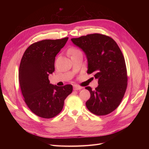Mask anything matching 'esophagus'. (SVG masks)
Masks as SVG:
<instances>
[{"label": "esophagus", "instance_id": "1", "mask_svg": "<svg viewBox=\"0 0 149 149\" xmlns=\"http://www.w3.org/2000/svg\"><path fill=\"white\" fill-rule=\"evenodd\" d=\"M83 88L81 86H79L78 85H76L74 84L73 85V89L75 90V91H77V90H79V89H81Z\"/></svg>", "mask_w": 149, "mask_h": 149}]
</instances>
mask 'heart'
Returning <instances> with one entry per match:
<instances>
[{"label": "heart", "mask_w": 149, "mask_h": 149, "mask_svg": "<svg viewBox=\"0 0 149 149\" xmlns=\"http://www.w3.org/2000/svg\"><path fill=\"white\" fill-rule=\"evenodd\" d=\"M81 51L79 50V49L76 48H71L68 50L69 54H70V55H71V56H73V55H76V53H79Z\"/></svg>", "instance_id": "heart-1"}]
</instances>
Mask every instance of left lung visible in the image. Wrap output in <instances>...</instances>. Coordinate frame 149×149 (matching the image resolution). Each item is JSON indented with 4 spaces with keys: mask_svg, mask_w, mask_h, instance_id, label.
<instances>
[{
    "mask_svg": "<svg viewBox=\"0 0 149 149\" xmlns=\"http://www.w3.org/2000/svg\"><path fill=\"white\" fill-rule=\"evenodd\" d=\"M71 41L86 55L87 73H93L98 79V86L93 91L89 86L85 88L91 94L86 106L95 115L109 114L119 106L127 86L123 53L113 39L100 33L71 38Z\"/></svg>",
    "mask_w": 149,
    "mask_h": 149,
    "instance_id": "1",
    "label": "left lung"
}]
</instances>
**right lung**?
I'll return each instance as SVG.
<instances>
[{"instance_id": "obj_1", "label": "right lung", "mask_w": 149, "mask_h": 149, "mask_svg": "<svg viewBox=\"0 0 149 149\" xmlns=\"http://www.w3.org/2000/svg\"><path fill=\"white\" fill-rule=\"evenodd\" d=\"M68 37L43 40L30 45L19 67V79L24 101L31 112L50 119L62 111L66 97L73 91L71 84L59 87L49 83L48 76L55 71V56Z\"/></svg>"}]
</instances>
